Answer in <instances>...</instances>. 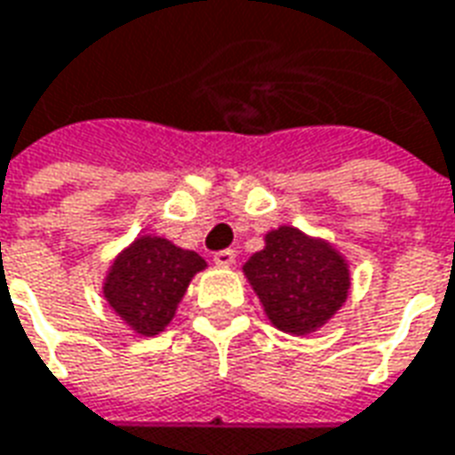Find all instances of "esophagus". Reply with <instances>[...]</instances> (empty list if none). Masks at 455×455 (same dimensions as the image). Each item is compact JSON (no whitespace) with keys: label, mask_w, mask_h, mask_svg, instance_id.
<instances>
[{"label":"esophagus","mask_w":455,"mask_h":455,"mask_svg":"<svg viewBox=\"0 0 455 455\" xmlns=\"http://www.w3.org/2000/svg\"><path fill=\"white\" fill-rule=\"evenodd\" d=\"M234 260H236V251L234 249H224L214 253V263H217L219 268H228V266H234Z\"/></svg>","instance_id":"34e87169"}]
</instances>
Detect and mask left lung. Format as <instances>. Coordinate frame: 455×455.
Returning a JSON list of instances; mask_svg holds the SVG:
<instances>
[{"label": "left lung", "mask_w": 455, "mask_h": 455, "mask_svg": "<svg viewBox=\"0 0 455 455\" xmlns=\"http://www.w3.org/2000/svg\"><path fill=\"white\" fill-rule=\"evenodd\" d=\"M246 278L283 332L305 335L335 315L349 288L347 263L325 241L281 227L243 266Z\"/></svg>", "instance_id": "8db88e82"}]
</instances>
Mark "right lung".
I'll list each match as a JSON object with an SVG mask.
<instances>
[{
	"instance_id": "obj_1",
	"label": "right lung",
	"mask_w": 455,
	"mask_h": 455,
	"mask_svg": "<svg viewBox=\"0 0 455 455\" xmlns=\"http://www.w3.org/2000/svg\"><path fill=\"white\" fill-rule=\"evenodd\" d=\"M204 266L195 251L177 249L167 238L140 236L116 259L103 293L135 332L152 338L170 325L192 275Z\"/></svg>"
}]
</instances>
